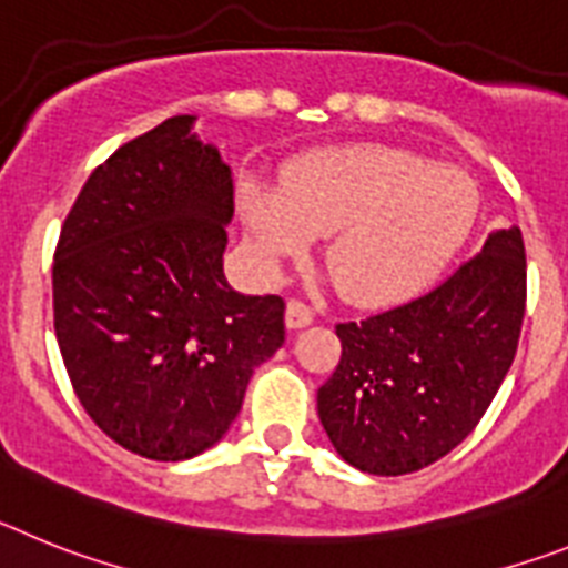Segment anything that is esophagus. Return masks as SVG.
I'll return each instance as SVG.
<instances>
[{
    "label": "esophagus",
    "mask_w": 568,
    "mask_h": 568,
    "mask_svg": "<svg viewBox=\"0 0 568 568\" xmlns=\"http://www.w3.org/2000/svg\"><path fill=\"white\" fill-rule=\"evenodd\" d=\"M312 305H305L303 300H288V305H285V325L288 328H305V325H312Z\"/></svg>",
    "instance_id": "obj_1"
}]
</instances>
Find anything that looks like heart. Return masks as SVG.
Here are the masks:
<instances>
[{"instance_id": "1", "label": "heart", "mask_w": 568, "mask_h": 568, "mask_svg": "<svg viewBox=\"0 0 568 568\" xmlns=\"http://www.w3.org/2000/svg\"><path fill=\"white\" fill-rule=\"evenodd\" d=\"M256 263L274 268L325 240V268L345 300L392 305L426 288L480 214L475 180L455 165L392 145L325 148L291 165L280 196L240 185Z\"/></svg>"}]
</instances>
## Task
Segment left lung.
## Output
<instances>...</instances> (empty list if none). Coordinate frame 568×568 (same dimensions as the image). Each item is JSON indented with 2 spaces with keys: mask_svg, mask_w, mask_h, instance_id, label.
<instances>
[{
  "mask_svg": "<svg viewBox=\"0 0 568 568\" xmlns=\"http://www.w3.org/2000/svg\"><path fill=\"white\" fill-rule=\"evenodd\" d=\"M523 314L526 245L511 225L423 297L337 323L343 354L317 412L339 457L379 477L446 457L495 400Z\"/></svg>",
  "mask_w": 568,
  "mask_h": 568,
  "instance_id": "left-lung-1",
  "label": "left lung"
}]
</instances>
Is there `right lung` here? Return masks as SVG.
<instances>
[{"instance_id":"1","label":"right lung","mask_w":568,"mask_h":568,"mask_svg":"<svg viewBox=\"0 0 568 568\" xmlns=\"http://www.w3.org/2000/svg\"><path fill=\"white\" fill-rule=\"evenodd\" d=\"M191 125L171 116L93 168L53 251V328L79 403L162 463L214 446L285 343L283 297L225 283L234 182Z\"/></svg>"}]
</instances>
